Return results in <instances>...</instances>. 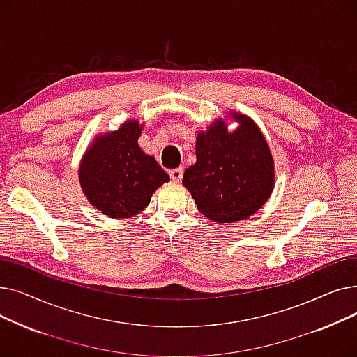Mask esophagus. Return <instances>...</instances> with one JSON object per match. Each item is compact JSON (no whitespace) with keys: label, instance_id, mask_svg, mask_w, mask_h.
Listing matches in <instances>:
<instances>
[{"label":"esophagus","instance_id":"1","mask_svg":"<svg viewBox=\"0 0 357 357\" xmlns=\"http://www.w3.org/2000/svg\"><path fill=\"white\" fill-rule=\"evenodd\" d=\"M169 176H171V179H172V181L179 182V181L182 179V176H183V167H175V169H171V171H169Z\"/></svg>","mask_w":357,"mask_h":357}]
</instances>
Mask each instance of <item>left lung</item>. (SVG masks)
<instances>
[{
	"mask_svg": "<svg viewBox=\"0 0 357 357\" xmlns=\"http://www.w3.org/2000/svg\"><path fill=\"white\" fill-rule=\"evenodd\" d=\"M240 127L227 133L220 121L197 137V163L183 185L198 210L217 222H236L256 213L273 188V160L259 127L236 116Z\"/></svg>",
	"mask_w": 357,
	"mask_h": 357,
	"instance_id": "left-lung-1",
	"label": "left lung"
}]
</instances>
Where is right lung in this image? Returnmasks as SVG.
Listing matches in <instances>:
<instances>
[{
  "instance_id": "add662e5",
  "label": "right lung",
  "mask_w": 357,
  "mask_h": 357,
  "mask_svg": "<svg viewBox=\"0 0 357 357\" xmlns=\"http://www.w3.org/2000/svg\"><path fill=\"white\" fill-rule=\"evenodd\" d=\"M142 127L126 123L116 133L100 137L86 152L79 182L89 202L112 218H128L143 211L169 175L153 156L137 144Z\"/></svg>"
}]
</instances>
